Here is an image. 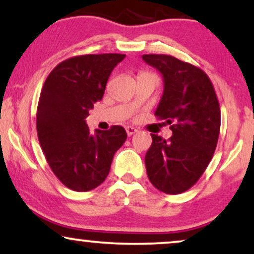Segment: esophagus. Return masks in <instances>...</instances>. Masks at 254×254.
<instances>
[{"label": "esophagus", "mask_w": 254, "mask_h": 254, "mask_svg": "<svg viewBox=\"0 0 254 254\" xmlns=\"http://www.w3.org/2000/svg\"><path fill=\"white\" fill-rule=\"evenodd\" d=\"M125 130H127V136H132L133 133H136L137 131H138L136 129V127H125Z\"/></svg>", "instance_id": "esophagus-1"}]
</instances>
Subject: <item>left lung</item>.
<instances>
[{"label": "left lung", "instance_id": "left-lung-1", "mask_svg": "<svg viewBox=\"0 0 254 254\" xmlns=\"http://www.w3.org/2000/svg\"><path fill=\"white\" fill-rule=\"evenodd\" d=\"M161 72L164 93L155 116L172 124L166 141L151 135L145 170L157 190L178 194L198 182L216 149L221 127L220 105L210 78L202 69L168 55H143Z\"/></svg>", "mask_w": 254, "mask_h": 254}]
</instances>
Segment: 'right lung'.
Here are the masks:
<instances>
[{"mask_svg": "<svg viewBox=\"0 0 254 254\" xmlns=\"http://www.w3.org/2000/svg\"><path fill=\"white\" fill-rule=\"evenodd\" d=\"M124 58L121 54L71 57L58 64L44 83L37 110L38 139L54 174L70 190L90 191L104 183L113 155L127 139L123 127L92 135L84 121Z\"/></svg>", "mask_w": 254, "mask_h": 254, "instance_id": "add662e5", "label": "right lung"}]
</instances>
